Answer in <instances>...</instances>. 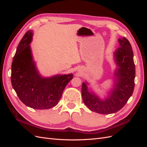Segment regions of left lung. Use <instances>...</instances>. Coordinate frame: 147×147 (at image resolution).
I'll list each match as a JSON object with an SVG mask.
<instances>
[{
    "mask_svg": "<svg viewBox=\"0 0 147 147\" xmlns=\"http://www.w3.org/2000/svg\"><path fill=\"white\" fill-rule=\"evenodd\" d=\"M118 42L120 47L114 53L118 68L115 72L113 88L107 97L100 99L88 91L87 83H82L83 102L92 112L100 114L116 113L125 105L134 91L136 69L132 49L125 37L119 38Z\"/></svg>",
    "mask_w": 147,
    "mask_h": 147,
    "instance_id": "left-lung-1",
    "label": "left lung"
}]
</instances>
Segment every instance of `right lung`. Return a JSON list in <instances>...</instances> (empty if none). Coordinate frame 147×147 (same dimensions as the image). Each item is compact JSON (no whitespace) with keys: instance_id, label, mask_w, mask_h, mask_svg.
<instances>
[{"instance_id":"1","label":"right lung","mask_w":147,"mask_h":147,"mask_svg":"<svg viewBox=\"0 0 147 147\" xmlns=\"http://www.w3.org/2000/svg\"><path fill=\"white\" fill-rule=\"evenodd\" d=\"M32 35V30H28L17 47L11 64V84L26 106L34 109H49L58 104L73 75L42 77L33 61L29 45Z\"/></svg>"}]
</instances>
